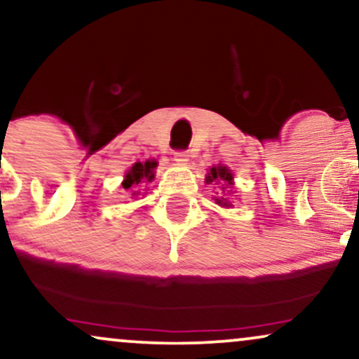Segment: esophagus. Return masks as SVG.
<instances>
[{"mask_svg": "<svg viewBox=\"0 0 359 359\" xmlns=\"http://www.w3.org/2000/svg\"><path fill=\"white\" fill-rule=\"evenodd\" d=\"M174 158H175V162H179V164H185V162L189 161V152L187 151H177L174 154Z\"/></svg>", "mask_w": 359, "mask_h": 359, "instance_id": "34e87169", "label": "esophagus"}]
</instances>
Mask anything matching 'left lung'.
<instances>
[{"mask_svg":"<svg viewBox=\"0 0 359 359\" xmlns=\"http://www.w3.org/2000/svg\"><path fill=\"white\" fill-rule=\"evenodd\" d=\"M232 179H233V177H232V174H230V170L226 169V167L219 165V167H212L210 174H208L205 180H207V182H222V180H224V182L232 185ZM222 189H224V187H222ZM215 201H217V203H219V205H224V207L232 205V203H230L224 197L215 198Z\"/></svg>","mask_w":359,"mask_h":359,"instance_id":"8db88e82","label":"left lung"}]
</instances>
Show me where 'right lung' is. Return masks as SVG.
<instances>
[{
  "label": "right lung",
  "mask_w": 359,
  "mask_h": 359,
  "mask_svg": "<svg viewBox=\"0 0 359 359\" xmlns=\"http://www.w3.org/2000/svg\"><path fill=\"white\" fill-rule=\"evenodd\" d=\"M156 165H157V162H151V161L144 162V164H140V162L134 164L133 167H130V170L126 174V180L122 182V187H124L126 190H130L133 195L140 194V192H137L139 184H142L144 180L151 182V180L154 179L152 170Z\"/></svg>",
  "instance_id": "1"
}]
</instances>
